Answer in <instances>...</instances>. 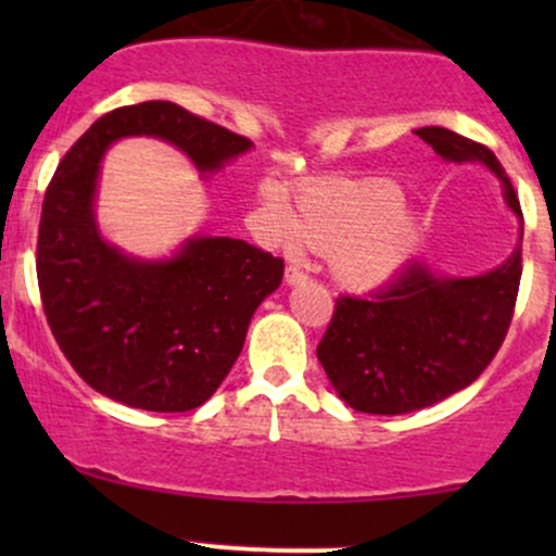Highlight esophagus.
Instances as JSON below:
<instances>
[{
	"label": "esophagus",
	"mask_w": 556,
	"mask_h": 556,
	"mask_svg": "<svg viewBox=\"0 0 556 556\" xmlns=\"http://www.w3.org/2000/svg\"><path fill=\"white\" fill-rule=\"evenodd\" d=\"M285 279H287V285H305L311 277L303 269H298V266H290V269L285 271Z\"/></svg>",
	"instance_id": "esophagus-1"
}]
</instances>
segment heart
<instances>
[{"label":"heart","mask_w":556,"mask_h":556,"mask_svg":"<svg viewBox=\"0 0 556 556\" xmlns=\"http://www.w3.org/2000/svg\"><path fill=\"white\" fill-rule=\"evenodd\" d=\"M402 201V190L389 180H318L295 190L292 216L277 190L266 193L282 242L329 253L334 277L350 287L384 282L413 256L418 225L400 212Z\"/></svg>","instance_id":"obj_1"}]
</instances>
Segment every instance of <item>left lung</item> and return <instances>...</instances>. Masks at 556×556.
<instances>
[{"instance_id":"1","label":"left lung","mask_w":556,"mask_h":556,"mask_svg":"<svg viewBox=\"0 0 556 556\" xmlns=\"http://www.w3.org/2000/svg\"><path fill=\"white\" fill-rule=\"evenodd\" d=\"M446 162H478L500 177L504 201L522 219L507 172L483 143L446 127H418ZM522 232L515 253L481 277H442L407 261L368 295H340L316 355L353 410L400 416L437 405L486 371L515 314Z\"/></svg>"}]
</instances>
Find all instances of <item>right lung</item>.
I'll list each match as a JSON object with an SVG mask.
<instances>
[{
	"label": "right lung",
	"instance_id": "1",
	"mask_svg": "<svg viewBox=\"0 0 556 556\" xmlns=\"http://www.w3.org/2000/svg\"><path fill=\"white\" fill-rule=\"evenodd\" d=\"M127 136L167 140L203 175L253 143L172 101L119 106L75 140L43 195L38 290L70 366L127 407L188 413L235 366L261 300L282 282L285 261L235 238L185 240L167 261L130 258L101 240L99 162Z\"/></svg>",
	"mask_w": 556,
	"mask_h": 556
}]
</instances>
